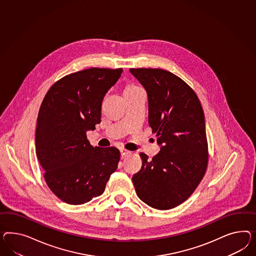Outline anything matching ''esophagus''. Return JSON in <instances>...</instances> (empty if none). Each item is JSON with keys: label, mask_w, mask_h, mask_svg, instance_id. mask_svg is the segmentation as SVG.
Instances as JSON below:
<instances>
[{"label": "esophagus", "mask_w": 256, "mask_h": 256, "mask_svg": "<svg viewBox=\"0 0 256 256\" xmlns=\"http://www.w3.org/2000/svg\"><path fill=\"white\" fill-rule=\"evenodd\" d=\"M132 154L130 151H128V150H126V149H122V150H121V158H124L126 156H128V154Z\"/></svg>", "instance_id": "1"}]
</instances>
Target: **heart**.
I'll return each instance as SVG.
<instances>
[{
	"mask_svg": "<svg viewBox=\"0 0 256 256\" xmlns=\"http://www.w3.org/2000/svg\"><path fill=\"white\" fill-rule=\"evenodd\" d=\"M142 88H140L138 86H136V84H134L128 83L124 86V90H123V94H124V96L130 95V94L136 93V92H138V91H142Z\"/></svg>",
	"mask_w": 256,
	"mask_h": 256,
	"instance_id": "b5f03b06",
	"label": "heart"
}]
</instances>
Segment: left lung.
Returning <instances> with one entry per match:
<instances>
[{
    "label": "left lung",
    "instance_id": "8db88e82",
    "mask_svg": "<svg viewBox=\"0 0 256 256\" xmlns=\"http://www.w3.org/2000/svg\"><path fill=\"white\" fill-rule=\"evenodd\" d=\"M130 72L148 95V123L160 152H140L142 168L132 182L138 198L156 210L177 207L194 193L207 170L208 152L200 102L182 79L162 69Z\"/></svg>",
    "mask_w": 256,
    "mask_h": 256
}]
</instances>
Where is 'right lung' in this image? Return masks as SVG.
<instances>
[{"instance_id":"obj_1","label":"right lung","mask_w":256,"mask_h":256,"mask_svg":"<svg viewBox=\"0 0 256 256\" xmlns=\"http://www.w3.org/2000/svg\"><path fill=\"white\" fill-rule=\"evenodd\" d=\"M123 70L90 68L64 76L42 100L35 133L36 156L49 189L70 205L104 193L118 168L116 147H94L86 132L100 123L104 95Z\"/></svg>"}]
</instances>
